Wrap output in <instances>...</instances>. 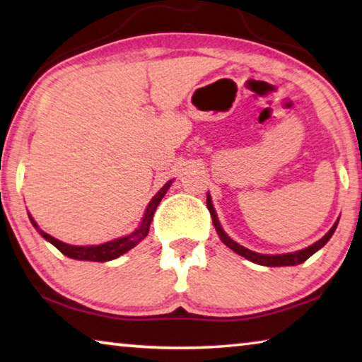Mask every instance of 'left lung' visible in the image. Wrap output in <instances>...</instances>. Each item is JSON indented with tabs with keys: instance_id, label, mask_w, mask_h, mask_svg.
Masks as SVG:
<instances>
[{
	"instance_id": "1",
	"label": "left lung",
	"mask_w": 362,
	"mask_h": 362,
	"mask_svg": "<svg viewBox=\"0 0 362 362\" xmlns=\"http://www.w3.org/2000/svg\"><path fill=\"white\" fill-rule=\"evenodd\" d=\"M208 209L211 212V217H212V223H214L216 227V232L219 233V237L222 240L223 245H227L228 248L233 250L235 253L246 257V259L251 261V262H256V264H261V266H269V267H280V266H296V264H301L305 262L308 257H311L315 251H319L322 246L329 242L332 235H334L335 228L338 226V221L334 223V227L330 228L329 232H327L322 238L319 240V242H315L314 245L308 246L305 250H300V251H295V253H286V255H261V253H255V251H250L246 250L245 246L238 245L237 242H233V240L228 237V235L222 230L219 219H217L216 216V211H214V206L211 203V197L208 194Z\"/></svg>"
}]
</instances>
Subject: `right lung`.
<instances>
[{
    "instance_id": "add662e5",
    "label": "right lung",
    "mask_w": 362,
    "mask_h": 362,
    "mask_svg": "<svg viewBox=\"0 0 362 362\" xmlns=\"http://www.w3.org/2000/svg\"><path fill=\"white\" fill-rule=\"evenodd\" d=\"M170 183H172V180H169L163 188H160V190L156 194H154L153 199L150 202V204H148L146 211H145V216H143V221L140 223V227L136 228L134 233L127 235V237L112 240V242L103 243V245H96V246H74V245H67L64 242H59V240H56L54 237H51V235H48L47 232H43L42 228L37 226V222L32 219L30 214H28V217H30V222L33 223V227L37 228L38 233L42 235L45 240H48L51 245H54L56 248L59 250L64 256L72 257V259H80V261L106 262V261L116 259V257H119L120 255L127 253L129 250L134 248L135 245H139L141 240L146 237L148 232H150V226H151L154 211H156L158 204L160 203V199L164 198L165 192L169 190Z\"/></svg>"
}]
</instances>
